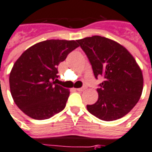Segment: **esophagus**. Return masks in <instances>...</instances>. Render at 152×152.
Listing matches in <instances>:
<instances>
[{
	"instance_id": "esophagus-1",
	"label": "esophagus",
	"mask_w": 152,
	"mask_h": 152,
	"mask_svg": "<svg viewBox=\"0 0 152 152\" xmlns=\"http://www.w3.org/2000/svg\"><path fill=\"white\" fill-rule=\"evenodd\" d=\"M85 89H86V87H81V88H77L76 90L78 91H83Z\"/></svg>"
}]
</instances>
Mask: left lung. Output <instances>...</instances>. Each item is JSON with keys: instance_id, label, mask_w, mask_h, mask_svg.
<instances>
[{"instance_id": "obj_1", "label": "left lung", "mask_w": 152, "mask_h": 152, "mask_svg": "<svg viewBox=\"0 0 152 152\" xmlns=\"http://www.w3.org/2000/svg\"><path fill=\"white\" fill-rule=\"evenodd\" d=\"M91 62L94 77L103 76L99 84L98 100L87 104V110L104 121L125 116L142 95L143 76L134 58L124 47L101 36L76 40Z\"/></svg>"}]
</instances>
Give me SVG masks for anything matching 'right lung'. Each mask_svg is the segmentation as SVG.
Here are the masks:
<instances>
[{
    "label": "right lung",
    "mask_w": 152,
    "mask_h": 152,
    "mask_svg": "<svg viewBox=\"0 0 152 152\" xmlns=\"http://www.w3.org/2000/svg\"><path fill=\"white\" fill-rule=\"evenodd\" d=\"M77 47L74 40H46L24 51L15 62L10 89L15 103L25 114L43 120L64 109L70 92L56 84L58 66Z\"/></svg>",
    "instance_id": "right-lung-1"
}]
</instances>
